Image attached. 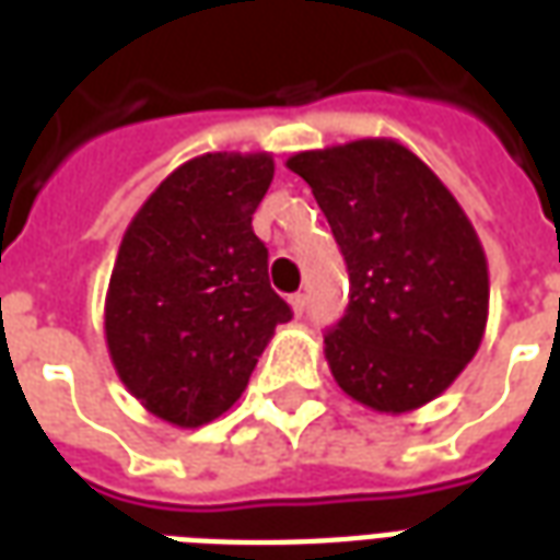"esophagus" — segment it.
<instances>
[{
    "instance_id": "obj_1",
    "label": "esophagus",
    "mask_w": 560,
    "mask_h": 560,
    "mask_svg": "<svg viewBox=\"0 0 560 560\" xmlns=\"http://www.w3.org/2000/svg\"><path fill=\"white\" fill-rule=\"evenodd\" d=\"M288 303H291V312H293V315L300 317V315H303V312H305V293H293V296H291V300H288Z\"/></svg>"
}]
</instances>
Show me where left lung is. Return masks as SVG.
Instances as JSON below:
<instances>
[{
  "mask_svg": "<svg viewBox=\"0 0 560 560\" xmlns=\"http://www.w3.org/2000/svg\"><path fill=\"white\" fill-rule=\"evenodd\" d=\"M288 167L312 185L351 276L348 312L324 336L336 384L377 413L429 405L489 320V264L465 209L393 138L305 149Z\"/></svg>",
  "mask_w": 560,
  "mask_h": 560,
  "instance_id": "left-lung-1",
  "label": "left lung"
}]
</instances>
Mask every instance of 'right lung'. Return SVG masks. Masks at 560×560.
I'll return each instance as SVG.
<instances>
[{"mask_svg":"<svg viewBox=\"0 0 560 560\" xmlns=\"http://www.w3.org/2000/svg\"><path fill=\"white\" fill-rule=\"evenodd\" d=\"M269 152H207L147 197L122 233L104 296L116 375L152 417L197 429L243 396L291 308L269 288L252 215Z\"/></svg>","mask_w":560,"mask_h":560,"instance_id":"add662e5","label":"right lung"}]
</instances>
